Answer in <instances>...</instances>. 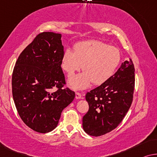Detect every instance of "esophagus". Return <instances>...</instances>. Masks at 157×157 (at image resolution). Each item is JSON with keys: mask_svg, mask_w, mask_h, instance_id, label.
<instances>
[{"mask_svg": "<svg viewBox=\"0 0 157 157\" xmlns=\"http://www.w3.org/2000/svg\"><path fill=\"white\" fill-rule=\"evenodd\" d=\"M82 97V94L79 93V92H76L75 93V98L76 99H81Z\"/></svg>", "mask_w": 157, "mask_h": 157, "instance_id": "esophagus-1", "label": "esophagus"}]
</instances>
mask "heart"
<instances>
[{
  "mask_svg": "<svg viewBox=\"0 0 157 157\" xmlns=\"http://www.w3.org/2000/svg\"><path fill=\"white\" fill-rule=\"evenodd\" d=\"M74 48L75 51L66 48L62 59V67L69 75L81 67L83 70L68 79L69 85L74 90L85 89L92 82L94 85L105 82L120 63V50L100 40L79 42Z\"/></svg>",
  "mask_w": 157,
  "mask_h": 157,
  "instance_id": "b5f03b06",
  "label": "heart"
}]
</instances>
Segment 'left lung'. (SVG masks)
Listing matches in <instances>:
<instances>
[{
  "label": "left lung",
  "instance_id": "8db88e82",
  "mask_svg": "<svg viewBox=\"0 0 157 157\" xmlns=\"http://www.w3.org/2000/svg\"><path fill=\"white\" fill-rule=\"evenodd\" d=\"M134 67L132 59L122 63L113 75L86 94L89 110L82 118L84 131L99 136L120 124L133 100Z\"/></svg>",
  "mask_w": 157,
  "mask_h": 157
}]
</instances>
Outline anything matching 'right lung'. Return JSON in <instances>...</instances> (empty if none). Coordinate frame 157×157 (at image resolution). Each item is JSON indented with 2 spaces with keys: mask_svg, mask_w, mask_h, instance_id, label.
<instances>
[{
  "mask_svg": "<svg viewBox=\"0 0 157 157\" xmlns=\"http://www.w3.org/2000/svg\"><path fill=\"white\" fill-rule=\"evenodd\" d=\"M62 35L43 32L20 55L13 69L12 92L17 111L28 127L40 133L57 126L63 110L75 94L63 89Z\"/></svg>",
  "mask_w": 157,
  "mask_h": 157,
  "instance_id": "obj_1",
  "label": "right lung"
}]
</instances>
